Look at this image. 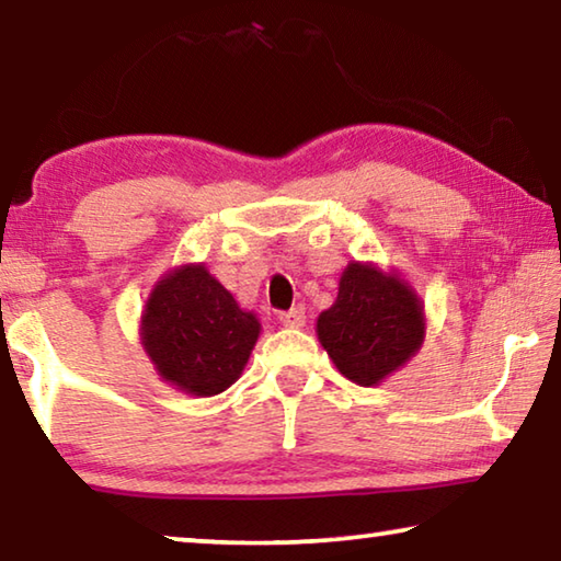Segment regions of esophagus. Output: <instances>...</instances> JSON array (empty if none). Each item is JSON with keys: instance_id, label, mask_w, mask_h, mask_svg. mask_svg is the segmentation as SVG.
Wrapping results in <instances>:
<instances>
[{"instance_id": "obj_1", "label": "esophagus", "mask_w": 561, "mask_h": 561, "mask_svg": "<svg viewBox=\"0 0 561 561\" xmlns=\"http://www.w3.org/2000/svg\"><path fill=\"white\" fill-rule=\"evenodd\" d=\"M279 321L289 329H299L304 327V321H307V314H304V307H291L289 311H282Z\"/></svg>"}]
</instances>
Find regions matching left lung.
<instances>
[{
  "instance_id": "8db88e82",
  "label": "left lung",
  "mask_w": 561,
  "mask_h": 561,
  "mask_svg": "<svg viewBox=\"0 0 561 561\" xmlns=\"http://www.w3.org/2000/svg\"><path fill=\"white\" fill-rule=\"evenodd\" d=\"M423 309L398 277L368 264H348L336 304L321 311V346L348 381L374 386L401 368L423 341Z\"/></svg>"
}]
</instances>
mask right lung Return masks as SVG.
<instances>
[{
    "instance_id": "add662e5",
    "label": "right lung",
    "mask_w": 561,
    "mask_h": 561,
    "mask_svg": "<svg viewBox=\"0 0 561 561\" xmlns=\"http://www.w3.org/2000/svg\"><path fill=\"white\" fill-rule=\"evenodd\" d=\"M257 336L260 321L203 264L160 279L144 314V346L158 374L193 396L230 388Z\"/></svg>"
}]
</instances>
